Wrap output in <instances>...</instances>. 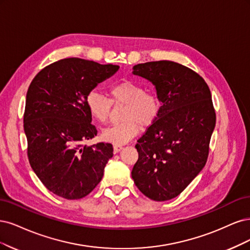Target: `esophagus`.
I'll list each match as a JSON object with an SVG mask.
<instances>
[{
	"label": "esophagus",
	"mask_w": 250,
	"mask_h": 250,
	"mask_svg": "<svg viewBox=\"0 0 250 250\" xmlns=\"http://www.w3.org/2000/svg\"><path fill=\"white\" fill-rule=\"evenodd\" d=\"M124 147L123 146H119V144H114L113 146V150H114V154H117L120 150H122Z\"/></svg>",
	"instance_id": "1"
}]
</instances>
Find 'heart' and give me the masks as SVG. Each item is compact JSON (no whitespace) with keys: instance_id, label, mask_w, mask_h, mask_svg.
<instances>
[{"instance_id":"b5f03b06","label":"heart","mask_w":250,"mask_h":250,"mask_svg":"<svg viewBox=\"0 0 250 250\" xmlns=\"http://www.w3.org/2000/svg\"><path fill=\"white\" fill-rule=\"evenodd\" d=\"M109 100L98 90H91L86 96V107L91 117L100 124L109 118L112 103L124 104L123 123L112 125L102 132V138L114 144H125L139 133L140 125L148 126L157 119L161 104L157 95L146 92L144 87L130 80H125L110 88Z\"/></svg>"}]
</instances>
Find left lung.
Listing matches in <instances>:
<instances>
[{"label": "left lung", "instance_id": "1", "mask_svg": "<svg viewBox=\"0 0 250 250\" xmlns=\"http://www.w3.org/2000/svg\"><path fill=\"white\" fill-rule=\"evenodd\" d=\"M133 75L155 86L162 106L136 144L139 157L132 178L146 197L172 199L206 165L216 125L211 91L195 71L173 61L137 64Z\"/></svg>", "mask_w": 250, "mask_h": 250}]
</instances>
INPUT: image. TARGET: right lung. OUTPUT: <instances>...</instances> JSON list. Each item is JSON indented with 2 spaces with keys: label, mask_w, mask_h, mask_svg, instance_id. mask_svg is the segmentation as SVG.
Returning <instances> with one entry per match:
<instances>
[{
  "label": "right lung",
  "mask_w": 250,
  "mask_h": 250,
  "mask_svg": "<svg viewBox=\"0 0 250 250\" xmlns=\"http://www.w3.org/2000/svg\"><path fill=\"white\" fill-rule=\"evenodd\" d=\"M118 69L113 64L66 58L40 70L31 82L23 114L28 158L54 194L83 198L102 181L113 146L103 142L82 146L98 133L86 96Z\"/></svg>",
  "instance_id": "1"
}]
</instances>
